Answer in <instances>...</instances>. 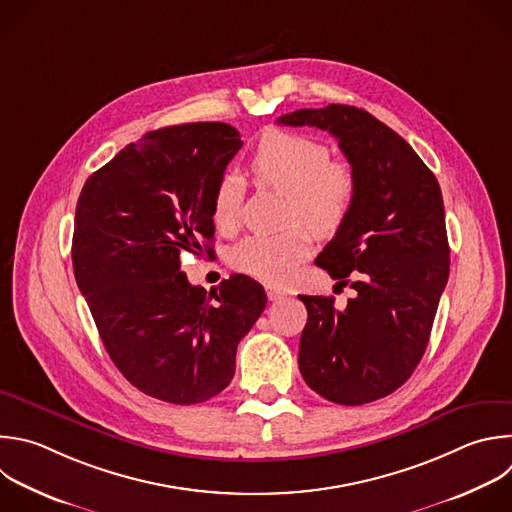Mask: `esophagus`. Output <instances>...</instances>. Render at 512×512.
<instances>
[{
	"label": "esophagus",
	"mask_w": 512,
	"mask_h": 512,
	"mask_svg": "<svg viewBox=\"0 0 512 512\" xmlns=\"http://www.w3.org/2000/svg\"><path fill=\"white\" fill-rule=\"evenodd\" d=\"M267 297H269V301H279V299H283L285 297V291L283 289H279V287H267Z\"/></svg>",
	"instance_id": "obj_1"
}]
</instances>
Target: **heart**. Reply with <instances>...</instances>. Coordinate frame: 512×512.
Here are the masks:
<instances>
[{
  "mask_svg": "<svg viewBox=\"0 0 512 512\" xmlns=\"http://www.w3.org/2000/svg\"><path fill=\"white\" fill-rule=\"evenodd\" d=\"M251 173L259 185L287 197V223L293 227L277 235L243 239L231 261L235 269L265 283H285L311 249V235L303 225L327 237L348 219L358 195L356 170L346 160L331 158V148L319 138L271 128L257 142ZM241 193L235 175H225L217 183L211 215L221 233L239 227Z\"/></svg>",
  "mask_w": 512,
  "mask_h": 512,
  "instance_id": "obj_1",
  "label": "heart"
}]
</instances>
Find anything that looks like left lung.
<instances>
[{
    "instance_id": "8db88e82",
    "label": "left lung",
    "mask_w": 512,
    "mask_h": 512,
    "mask_svg": "<svg viewBox=\"0 0 512 512\" xmlns=\"http://www.w3.org/2000/svg\"><path fill=\"white\" fill-rule=\"evenodd\" d=\"M277 122L333 134L358 177L348 219L315 259L356 297L339 311L333 297L299 295L301 376L335 404L380 400L420 364L448 281L440 185L400 134L362 108H301Z\"/></svg>"
}]
</instances>
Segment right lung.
Returning <instances> with one entry per match:
<instances>
[{"mask_svg": "<svg viewBox=\"0 0 512 512\" xmlns=\"http://www.w3.org/2000/svg\"><path fill=\"white\" fill-rule=\"evenodd\" d=\"M241 146L225 122L152 130L96 170L76 205L72 265L102 344L134 388L162 402L223 392L267 305L251 277L207 295L181 271V255L215 235L213 191Z\"/></svg>", "mask_w": 512, "mask_h": 512, "instance_id": "add662e5", "label": "right lung"}]
</instances>
